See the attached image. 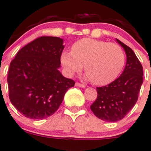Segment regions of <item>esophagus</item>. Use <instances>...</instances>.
<instances>
[{
	"mask_svg": "<svg viewBox=\"0 0 151 151\" xmlns=\"http://www.w3.org/2000/svg\"><path fill=\"white\" fill-rule=\"evenodd\" d=\"M75 86L76 87H80V88H85V85H82V84H80V83L76 82L75 84Z\"/></svg>",
	"mask_w": 151,
	"mask_h": 151,
	"instance_id": "1",
	"label": "esophagus"
}]
</instances>
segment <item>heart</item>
Masks as SVG:
<instances>
[{"label":"heart","mask_w":151,"mask_h":151,"mask_svg":"<svg viewBox=\"0 0 151 151\" xmlns=\"http://www.w3.org/2000/svg\"><path fill=\"white\" fill-rule=\"evenodd\" d=\"M60 62L68 76L81 71L85 64V79L104 85L114 81L121 73L125 55L117 44L85 38L75 42L72 51L62 52Z\"/></svg>","instance_id":"obj_1"}]
</instances>
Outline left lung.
<instances>
[{
  "instance_id": "obj_1",
  "label": "left lung",
  "mask_w": 151,
  "mask_h": 151,
  "mask_svg": "<svg viewBox=\"0 0 151 151\" xmlns=\"http://www.w3.org/2000/svg\"><path fill=\"white\" fill-rule=\"evenodd\" d=\"M124 48L127 63L122 74L109 85L96 88L97 99L91 106L93 113L103 121L122 120L135 106L143 83V68L133 51L116 39Z\"/></svg>"
}]
</instances>
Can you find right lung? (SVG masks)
<instances>
[{"mask_svg":"<svg viewBox=\"0 0 151 151\" xmlns=\"http://www.w3.org/2000/svg\"><path fill=\"white\" fill-rule=\"evenodd\" d=\"M63 40L41 37L24 45L11 61L7 82L10 102L27 118H46L58 110L73 80L60 71Z\"/></svg>","mask_w":151,"mask_h":151,"instance_id":"obj_1","label":"right lung"}]
</instances>
